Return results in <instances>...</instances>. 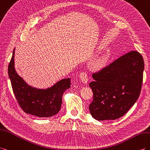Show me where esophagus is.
Segmentation results:
<instances>
[{"instance_id": "1", "label": "esophagus", "mask_w": 150, "mask_h": 150, "mask_svg": "<svg viewBox=\"0 0 150 150\" xmlns=\"http://www.w3.org/2000/svg\"><path fill=\"white\" fill-rule=\"evenodd\" d=\"M79 78L83 83H86L88 82V74H87L86 72H82L79 75Z\"/></svg>"}]
</instances>
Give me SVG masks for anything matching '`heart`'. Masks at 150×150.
Masks as SVG:
<instances>
[{
    "label": "heart",
    "instance_id": "obj_1",
    "mask_svg": "<svg viewBox=\"0 0 150 150\" xmlns=\"http://www.w3.org/2000/svg\"><path fill=\"white\" fill-rule=\"evenodd\" d=\"M104 64H105V59L103 58L100 59L98 61H97L95 63L93 64V68L95 69H100L104 65Z\"/></svg>",
    "mask_w": 150,
    "mask_h": 150
}]
</instances>
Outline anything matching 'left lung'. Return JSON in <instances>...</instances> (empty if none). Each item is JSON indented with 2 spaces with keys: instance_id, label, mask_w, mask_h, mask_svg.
Masks as SVG:
<instances>
[{
  "instance_id": "left-lung-1",
  "label": "left lung",
  "mask_w": 150,
  "mask_h": 150,
  "mask_svg": "<svg viewBox=\"0 0 150 150\" xmlns=\"http://www.w3.org/2000/svg\"><path fill=\"white\" fill-rule=\"evenodd\" d=\"M144 68L142 55L131 51L93 74L89 84L93 92L89 106L93 117L114 120L126 114L140 95Z\"/></svg>"
}]
</instances>
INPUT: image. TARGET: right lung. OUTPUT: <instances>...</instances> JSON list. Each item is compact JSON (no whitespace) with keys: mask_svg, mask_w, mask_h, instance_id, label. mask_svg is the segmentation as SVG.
Instances as JSON below:
<instances>
[{"mask_svg":"<svg viewBox=\"0 0 150 150\" xmlns=\"http://www.w3.org/2000/svg\"><path fill=\"white\" fill-rule=\"evenodd\" d=\"M15 51L14 48L8 67V75L20 106L25 113L40 117L57 114L61 109L64 92L70 88L71 79H61L47 88H37L28 84L15 69Z\"/></svg>","mask_w":150,"mask_h":150,"instance_id":"add662e5","label":"right lung"}]
</instances>
